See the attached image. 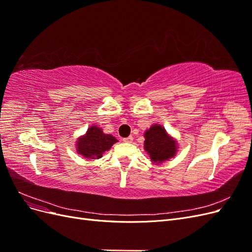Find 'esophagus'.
I'll return each mask as SVG.
<instances>
[{"instance_id":"esophagus-1","label":"esophagus","mask_w":252,"mask_h":252,"mask_svg":"<svg viewBox=\"0 0 252 252\" xmlns=\"http://www.w3.org/2000/svg\"><path fill=\"white\" fill-rule=\"evenodd\" d=\"M123 141H124L125 143H131V142L133 141V138L130 135V136H127V138H124Z\"/></svg>"}]
</instances>
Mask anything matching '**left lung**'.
<instances>
[{
	"mask_svg": "<svg viewBox=\"0 0 252 252\" xmlns=\"http://www.w3.org/2000/svg\"><path fill=\"white\" fill-rule=\"evenodd\" d=\"M144 148L152 162L162 163L175 155L177 144L166 133L164 127L158 124L151 126L144 134Z\"/></svg>",
	"mask_w": 252,
	"mask_h": 252,
	"instance_id": "left-lung-1",
	"label": "left lung"
}]
</instances>
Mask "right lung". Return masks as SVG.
Wrapping results in <instances>:
<instances>
[{"instance_id":"right-lung-1","label":"right lung","mask_w":252,"mask_h":252,"mask_svg":"<svg viewBox=\"0 0 252 252\" xmlns=\"http://www.w3.org/2000/svg\"><path fill=\"white\" fill-rule=\"evenodd\" d=\"M118 140L111 134L103 133L102 129L96 126L88 128L86 134L78 140V154L89 158H100L103 152L111 148Z\"/></svg>"}]
</instances>
